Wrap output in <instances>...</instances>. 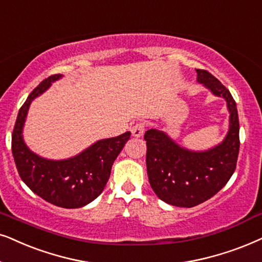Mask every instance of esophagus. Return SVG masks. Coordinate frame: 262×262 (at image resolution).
I'll list each match as a JSON object with an SVG mask.
<instances>
[{"mask_svg": "<svg viewBox=\"0 0 262 262\" xmlns=\"http://www.w3.org/2000/svg\"><path fill=\"white\" fill-rule=\"evenodd\" d=\"M144 128H145L144 123H138V124L134 125V126H132V128H131L132 136H134V137H136V138H139L142 135H143Z\"/></svg>", "mask_w": 262, "mask_h": 262, "instance_id": "obj_1", "label": "esophagus"}]
</instances>
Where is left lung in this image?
Segmentation results:
<instances>
[{
  "mask_svg": "<svg viewBox=\"0 0 262 262\" xmlns=\"http://www.w3.org/2000/svg\"><path fill=\"white\" fill-rule=\"evenodd\" d=\"M198 81L214 96L226 101L229 131L219 144L207 150L182 147L165 131L152 127L147 141V171L159 199L176 207L198 206L222 190L236 169L239 151V123L230 91L205 70H196Z\"/></svg>",
  "mask_w": 262,
  "mask_h": 262,
  "instance_id": "obj_1",
  "label": "left lung"
}]
</instances>
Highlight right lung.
I'll use <instances>...</instances> for the list:
<instances>
[{
	"instance_id": "add662e5",
	"label": "right lung",
	"mask_w": 262,
	"mask_h": 262,
	"mask_svg": "<svg viewBox=\"0 0 262 262\" xmlns=\"http://www.w3.org/2000/svg\"><path fill=\"white\" fill-rule=\"evenodd\" d=\"M62 77V74L50 76L29 95L16 118L12 152L20 178L36 195L62 208H80L93 202L103 191L113 162L123 150L131 132L100 139L79 154L62 160H52L33 152L24 141V125L30 104Z\"/></svg>"
}]
</instances>
